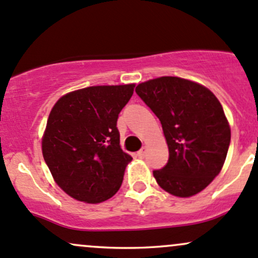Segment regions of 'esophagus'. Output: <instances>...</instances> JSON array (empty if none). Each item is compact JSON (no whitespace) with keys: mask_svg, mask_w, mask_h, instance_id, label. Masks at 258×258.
<instances>
[{"mask_svg":"<svg viewBox=\"0 0 258 258\" xmlns=\"http://www.w3.org/2000/svg\"><path fill=\"white\" fill-rule=\"evenodd\" d=\"M145 154H146V149L143 148L140 151L137 152V156L139 157V159H144V157H145Z\"/></svg>","mask_w":258,"mask_h":258,"instance_id":"1","label":"esophagus"}]
</instances>
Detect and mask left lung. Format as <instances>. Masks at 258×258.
<instances>
[{
    "instance_id": "8db88e82",
    "label": "left lung",
    "mask_w": 258,
    "mask_h": 258,
    "mask_svg": "<svg viewBox=\"0 0 258 258\" xmlns=\"http://www.w3.org/2000/svg\"><path fill=\"white\" fill-rule=\"evenodd\" d=\"M135 92L160 119L168 146L166 166L152 172L157 184L179 198L202 192L220 173L231 138L219 99L206 86L174 76L141 82Z\"/></svg>"
}]
</instances>
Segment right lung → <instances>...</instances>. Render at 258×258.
I'll return each mask as SVG.
<instances>
[{"label":"right lung","mask_w":258,"mask_h":258,"mask_svg":"<svg viewBox=\"0 0 258 258\" xmlns=\"http://www.w3.org/2000/svg\"><path fill=\"white\" fill-rule=\"evenodd\" d=\"M135 84L91 86L69 92L51 108L41 138L52 178L76 201L112 198L133 157L120 148L117 119Z\"/></svg>","instance_id":"1"}]
</instances>
